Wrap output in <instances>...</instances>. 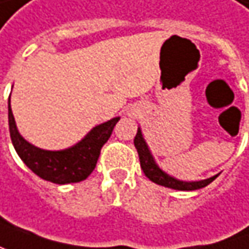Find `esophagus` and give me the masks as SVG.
Returning a JSON list of instances; mask_svg holds the SVG:
<instances>
[{
    "instance_id": "34e87169",
    "label": "esophagus",
    "mask_w": 249,
    "mask_h": 249,
    "mask_svg": "<svg viewBox=\"0 0 249 249\" xmlns=\"http://www.w3.org/2000/svg\"><path fill=\"white\" fill-rule=\"evenodd\" d=\"M128 114H129V115H132V114H134V112H128Z\"/></svg>"
}]
</instances>
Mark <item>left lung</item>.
Segmentation results:
<instances>
[{
  "instance_id": "left-lung-1",
  "label": "left lung",
  "mask_w": 249,
  "mask_h": 249,
  "mask_svg": "<svg viewBox=\"0 0 249 249\" xmlns=\"http://www.w3.org/2000/svg\"><path fill=\"white\" fill-rule=\"evenodd\" d=\"M134 145L138 151L139 156V162H141V168L143 170L145 176L152 180L156 184H160V186H165V187H169V189H175V190H197V189H201V187H206L207 184L210 183L220 175H214L209 179H204V180H196V182H187V180H180V179H176L173 176H170L169 173H166L165 170L159 168V165L156 163L155 160L154 155L151 152L146 141L142 135V131L138 126V132L135 135V139H134Z\"/></svg>"
}]
</instances>
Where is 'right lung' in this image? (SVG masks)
I'll return each mask as SVG.
<instances>
[{
	"instance_id": "obj_1",
	"label": "right lung",
	"mask_w": 249,
	"mask_h": 249,
	"mask_svg": "<svg viewBox=\"0 0 249 249\" xmlns=\"http://www.w3.org/2000/svg\"><path fill=\"white\" fill-rule=\"evenodd\" d=\"M120 117L95 125L73 146L60 151H48L28 142L19 134L8 100V123L12 145L22 162L40 179L56 184L77 183L87 179L94 170L103 145L108 141Z\"/></svg>"
}]
</instances>
